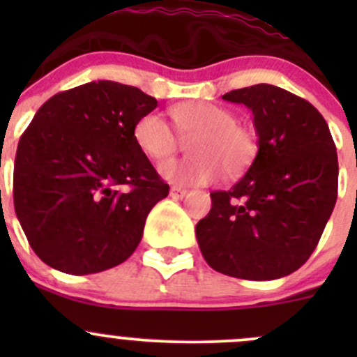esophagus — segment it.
Wrapping results in <instances>:
<instances>
[{
    "mask_svg": "<svg viewBox=\"0 0 357 357\" xmlns=\"http://www.w3.org/2000/svg\"><path fill=\"white\" fill-rule=\"evenodd\" d=\"M188 195V190L179 188V186H171V197L172 199H185Z\"/></svg>",
    "mask_w": 357,
    "mask_h": 357,
    "instance_id": "esophagus-1",
    "label": "esophagus"
}]
</instances>
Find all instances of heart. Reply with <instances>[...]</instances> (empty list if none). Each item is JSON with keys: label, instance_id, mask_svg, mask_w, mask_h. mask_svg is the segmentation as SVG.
Segmentation results:
<instances>
[{"label": "heart", "instance_id": "b5f03b06", "mask_svg": "<svg viewBox=\"0 0 357 357\" xmlns=\"http://www.w3.org/2000/svg\"><path fill=\"white\" fill-rule=\"evenodd\" d=\"M172 128L160 114L149 112L136 121L132 139L139 152L160 162L172 157L188 139L193 155L165 162L160 172L174 185H208L225 169L228 178L242 176L259 153V139L254 128L236 121L235 112L202 100H186L171 110Z\"/></svg>", "mask_w": 357, "mask_h": 357}]
</instances>
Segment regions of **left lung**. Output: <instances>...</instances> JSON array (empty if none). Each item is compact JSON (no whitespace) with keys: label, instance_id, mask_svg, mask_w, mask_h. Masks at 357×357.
Here are the masks:
<instances>
[{"label":"left lung","instance_id":"obj_1","mask_svg":"<svg viewBox=\"0 0 357 357\" xmlns=\"http://www.w3.org/2000/svg\"><path fill=\"white\" fill-rule=\"evenodd\" d=\"M222 100L254 114L259 153L231 190L212 192L197 222L207 264L242 280H276L314 252L337 202V149L307 100L273 84L233 89Z\"/></svg>","mask_w":357,"mask_h":357}]
</instances>
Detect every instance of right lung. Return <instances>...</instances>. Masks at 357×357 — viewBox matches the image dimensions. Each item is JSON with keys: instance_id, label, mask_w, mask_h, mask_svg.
<instances>
[{"instance_id": "1", "label": "right lung", "mask_w": 357, "mask_h": 357, "mask_svg": "<svg viewBox=\"0 0 357 357\" xmlns=\"http://www.w3.org/2000/svg\"><path fill=\"white\" fill-rule=\"evenodd\" d=\"M153 96L114 81L56 93L20 136L13 204L43 262L91 275L124 262L169 185L132 139Z\"/></svg>"}]
</instances>
